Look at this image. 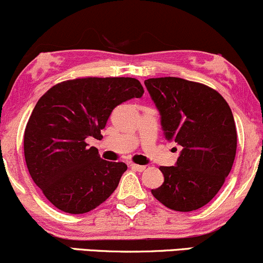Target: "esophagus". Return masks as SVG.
Returning <instances> with one entry per match:
<instances>
[{
  "label": "esophagus",
  "mask_w": 263,
  "mask_h": 263,
  "mask_svg": "<svg viewBox=\"0 0 263 263\" xmlns=\"http://www.w3.org/2000/svg\"><path fill=\"white\" fill-rule=\"evenodd\" d=\"M129 167H131L132 170H135V171H138V172L145 171V168H146L145 166H141V164H136V163H131L129 164Z\"/></svg>",
  "instance_id": "obj_1"
}]
</instances>
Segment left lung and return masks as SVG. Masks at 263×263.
Segmentation results:
<instances>
[{
  "label": "left lung",
  "mask_w": 263,
  "mask_h": 263,
  "mask_svg": "<svg viewBox=\"0 0 263 263\" xmlns=\"http://www.w3.org/2000/svg\"><path fill=\"white\" fill-rule=\"evenodd\" d=\"M161 115L164 137L182 147L175 166H161L164 181L152 190L174 211L201 209L217 195L237 148L232 111L216 89L178 77L145 81Z\"/></svg>",
  "instance_id": "obj_1"
}]
</instances>
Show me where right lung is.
Here are the masks:
<instances>
[{"mask_svg": "<svg viewBox=\"0 0 263 263\" xmlns=\"http://www.w3.org/2000/svg\"><path fill=\"white\" fill-rule=\"evenodd\" d=\"M143 92L131 77H86L57 83L39 100L25 129V160L54 207L89 212L117 189L127 164L102 160L86 138L101 140L112 109Z\"/></svg>", "mask_w": 263, "mask_h": 263, "instance_id": "1", "label": "right lung"}]
</instances>
